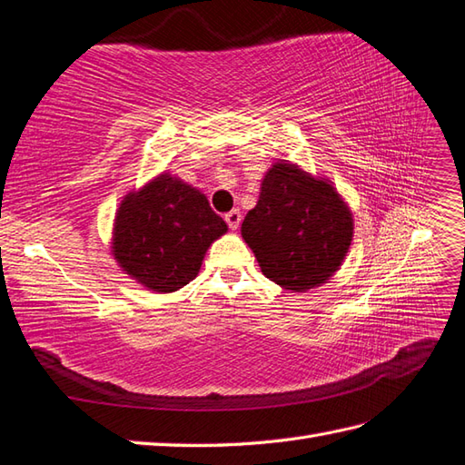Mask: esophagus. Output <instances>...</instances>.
<instances>
[{"mask_svg":"<svg viewBox=\"0 0 465 465\" xmlns=\"http://www.w3.org/2000/svg\"><path fill=\"white\" fill-rule=\"evenodd\" d=\"M241 219H242V214H241V211H239V209H232L231 213H226V214H224V221H226V224H229V229H231V231H236V229H239Z\"/></svg>","mask_w":465,"mask_h":465,"instance_id":"1","label":"esophagus"}]
</instances>
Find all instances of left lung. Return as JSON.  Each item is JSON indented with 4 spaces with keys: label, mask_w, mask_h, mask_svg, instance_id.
Listing matches in <instances>:
<instances>
[{
    "label": "left lung",
    "mask_w": 465,
    "mask_h": 465,
    "mask_svg": "<svg viewBox=\"0 0 465 465\" xmlns=\"http://www.w3.org/2000/svg\"><path fill=\"white\" fill-rule=\"evenodd\" d=\"M241 234L266 278L286 291L306 292L344 262L354 219L328 179L278 161L266 171Z\"/></svg>",
    "instance_id": "8db88e82"
}]
</instances>
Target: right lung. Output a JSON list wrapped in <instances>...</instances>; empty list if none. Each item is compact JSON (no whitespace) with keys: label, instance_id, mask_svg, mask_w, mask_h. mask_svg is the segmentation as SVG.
<instances>
[{"label":"right lung","instance_id":"right-lung-1","mask_svg":"<svg viewBox=\"0 0 465 465\" xmlns=\"http://www.w3.org/2000/svg\"><path fill=\"white\" fill-rule=\"evenodd\" d=\"M226 231L199 189L163 173L123 197L111 252L147 291L174 292L199 274L209 246Z\"/></svg>","mask_w":465,"mask_h":465}]
</instances>
